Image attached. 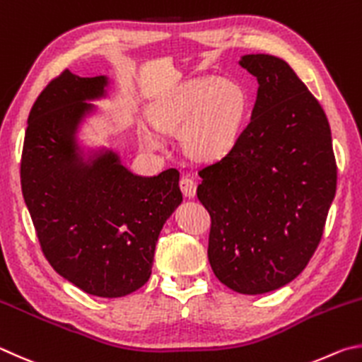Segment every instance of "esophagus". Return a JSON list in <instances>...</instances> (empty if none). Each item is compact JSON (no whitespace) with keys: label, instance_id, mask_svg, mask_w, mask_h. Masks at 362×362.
I'll return each mask as SVG.
<instances>
[{"label":"esophagus","instance_id":"esophagus-1","mask_svg":"<svg viewBox=\"0 0 362 362\" xmlns=\"http://www.w3.org/2000/svg\"><path fill=\"white\" fill-rule=\"evenodd\" d=\"M180 187H181V192L185 194V197H189V199L194 197L195 192H197V182H195L192 177H189V176L181 177Z\"/></svg>","mask_w":362,"mask_h":362}]
</instances>
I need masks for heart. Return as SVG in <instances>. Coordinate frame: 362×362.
<instances>
[{
  "mask_svg": "<svg viewBox=\"0 0 362 362\" xmlns=\"http://www.w3.org/2000/svg\"><path fill=\"white\" fill-rule=\"evenodd\" d=\"M248 97L233 81L200 78L177 87L152 111V120L163 132L182 129L186 149L197 158H216L229 149L242 130ZM152 148L160 139L144 133Z\"/></svg>",
  "mask_w": 362,
  "mask_h": 362,
  "instance_id": "1",
  "label": "heart"
}]
</instances>
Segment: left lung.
<instances>
[{"label":"left lung","mask_w":362,"mask_h":362,"mask_svg":"<svg viewBox=\"0 0 362 362\" xmlns=\"http://www.w3.org/2000/svg\"><path fill=\"white\" fill-rule=\"evenodd\" d=\"M256 76L250 122L219 160L199 170L197 197L211 216L208 259L240 294L284 286L321 242L337 186L327 117L286 62L245 55Z\"/></svg>","instance_id":"obj_1"}]
</instances>
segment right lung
<instances>
[{"instance_id": "right-lung-1", "label": "right lung", "mask_w": 362, "mask_h": 362, "mask_svg": "<svg viewBox=\"0 0 362 362\" xmlns=\"http://www.w3.org/2000/svg\"><path fill=\"white\" fill-rule=\"evenodd\" d=\"M106 84L68 69L49 82L28 116L21 182L49 264L84 293L111 299L149 280L158 233L182 194L176 168L136 176L111 151L81 162L76 127Z\"/></svg>"}]
</instances>
